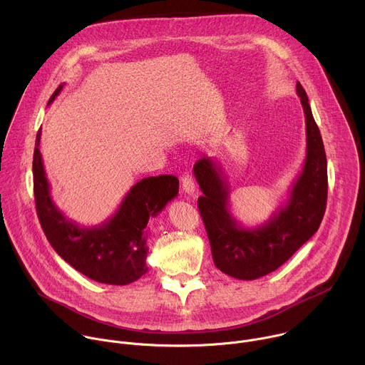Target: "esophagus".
<instances>
[{"label":"esophagus","instance_id":"obj_1","mask_svg":"<svg viewBox=\"0 0 365 365\" xmlns=\"http://www.w3.org/2000/svg\"><path fill=\"white\" fill-rule=\"evenodd\" d=\"M180 182H182V189L185 193H187L189 196H193L195 192H196V185H195V180L190 175L185 173L182 178H180Z\"/></svg>","mask_w":365,"mask_h":365}]
</instances>
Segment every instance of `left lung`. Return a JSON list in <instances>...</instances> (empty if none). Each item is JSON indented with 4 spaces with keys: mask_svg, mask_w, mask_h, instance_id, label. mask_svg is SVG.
<instances>
[{
    "mask_svg": "<svg viewBox=\"0 0 365 365\" xmlns=\"http://www.w3.org/2000/svg\"><path fill=\"white\" fill-rule=\"evenodd\" d=\"M306 123V158L286 203L263 225L244 227L230 210V185L221 166L202 158L193 166L203 193L197 207L210 238L215 266L240 280H254L277 270L314 235L324 218L328 197L327 154L309 99L296 83Z\"/></svg>",
    "mask_w": 365,
    "mask_h": 365,
    "instance_id": "left-lung-1",
    "label": "left lung"
}]
</instances>
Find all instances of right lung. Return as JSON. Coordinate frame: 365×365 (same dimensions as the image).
I'll return each instance as SVG.
<instances>
[{
  "instance_id": "obj_1",
  "label": "right lung",
  "mask_w": 365,
  "mask_h": 365,
  "mask_svg": "<svg viewBox=\"0 0 365 365\" xmlns=\"http://www.w3.org/2000/svg\"><path fill=\"white\" fill-rule=\"evenodd\" d=\"M63 89L51 95L48 103ZM41 128L36 137L33 155L34 200L40 225L53 250L75 270L86 277L124 286L147 273L150 220L158 217L179 193V179L172 175L145 178L124 196L115 214L95 227H81L68 220L50 195L41 153Z\"/></svg>"
}]
</instances>
